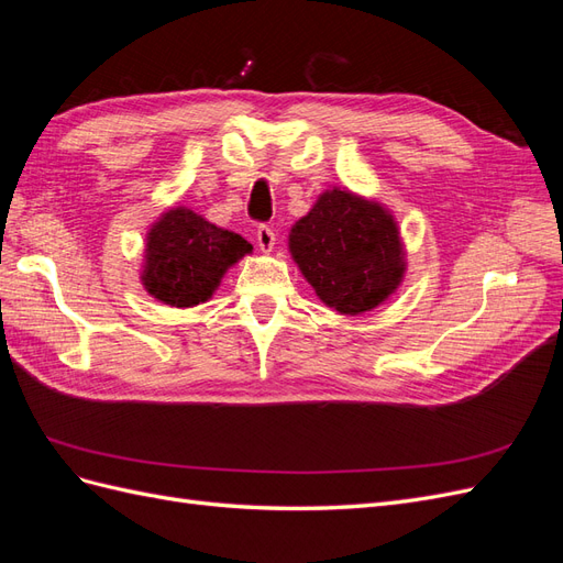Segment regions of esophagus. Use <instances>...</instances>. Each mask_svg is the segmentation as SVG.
<instances>
[{
    "label": "esophagus",
    "mask_w": 563,
    "mask_h": 563,
    "mask_svg": "<svg viewBox=\"0 0 563 563\" xmlns=\"http://www.w3.org/2000/svg\"><path fill=\"white\" fill-rule=\"evenodd\" d=\"M255 242H258L263 253H269L272 249H275V244H277V234H275V230H272L269 225H261L258 230H255Z\"/></svg>",
    "instance_id": "esophagus-1"
}]
</instances>
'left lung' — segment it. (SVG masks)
I'll return each mask as SVG.
<instances>
[{"label": "left lung", "mask_w": 563, "mask_h": 563, "mask_svg": "<svg viewBox=\"0 0 563 563\" xmlns=\"http://www.w3.org/2000/svg\"><path fill=\"white\" fill-rule=\"evenodd\" d=\"M288 251L319 300L340 314L378 308L406 272L395 216L383 203L340 187L321 192L291 228Z\"/></svg>", "instance_id": "8db88e82"}]
</instances>
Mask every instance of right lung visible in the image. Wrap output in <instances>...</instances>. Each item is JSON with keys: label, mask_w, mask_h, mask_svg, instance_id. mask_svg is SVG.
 Wrapping results in <instances>:
<instances>
[{"label": "right lung", "mask_w": 563, "mask_h": 563, "mask_svg": "<svg viewBox=\"0 0 563 563\" xmlns=\"http://www.w3.org/2000/svg\"><path fill=\"white\" fill-rule=\"evenodd\" d=\"M251 251L242 234L176 207L147 232L141 282L164 305L195 308L213 296L225 272Z\"/></svg>", "instance_id": "1"}]
</instances>
